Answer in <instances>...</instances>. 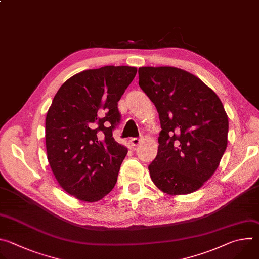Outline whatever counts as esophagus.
Returning <instances> with one entry per match:
<instances>
[{"label": "esophagus", "instance_id": "esophagus-1", "mask_svg": "<svg viewBox=\"0 0 259 259\" xmlns=\"http://www.w3.org/2000/svg\"><path fill=\"white\" fill-rule=\"evenodd\" d=\"M130 142H131V144H132L133 146H137V145L141 142V139H140V138H136V137H134V138H131Z\"/></svg>", "mask_w": 259, "mask_h": 259}]
</instances>
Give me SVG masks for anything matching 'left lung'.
I'll use <instances>...</instances> for the list:
<instances>
[{
  "instance_id": "left-lung-1",
  "label": "left lung",
  "mask_w": 259,
  "mask_h": 259,
  "mask_svg": "<svg viewBox=\"0 0 259 259\" xmlns=\"http://www.w3.org/2000/svg\"><path fill=\"white\" fill-rule=\"evenodd\" d=\"M138 75L162 128L157 157L149 166L151 178L170 196L194 193L214 174L227 150L225 107L216 93L189 71L143 66Z\"/></svg>"
}]
</instances>
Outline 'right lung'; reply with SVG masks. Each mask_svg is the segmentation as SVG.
I'll return each mask as SVG.
<instances>
[{
  "label": "right lung",
  "instance_id": "1",
  "mask_svg": "<svg viewBox=\"0 0 259 259\" xmlns=\"http://www.w3.org/2000/svg\"><path fill=\"white\" fill-rule=\"evenodd\" d=\"M137 68L106 65L65 81L46 116V150L59 186L84 202H96L115 187L127 147L113 137L118 101Z\"/></svg>",
  "mask_w": 259,
  "mask_h": 259
}]
</instances>
